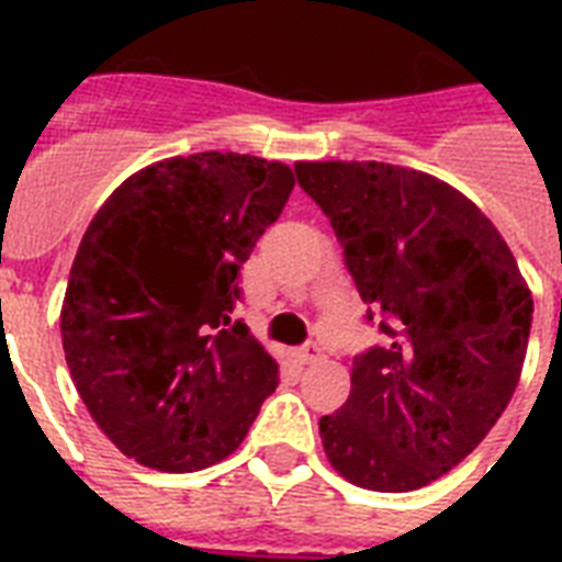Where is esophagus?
Here are the masks:
<instances>
[{
	"instance_id": "34e87169",
	"label": "esophagus",
	"mask_w": 562,
	"mask_h": 562,
	"mask_svg": "<svg viewBox=\"0 0 562 562\" xmlns=\"http://www.w3.org/2000/svg\"><path fill=\"white\" fill-rule=\"evenodd\" d=\"M294 359H297L300 364H315V361L324 359V352H321V347H317V344H306V347L294 350Z\"/></svg>"
}]
</instances>
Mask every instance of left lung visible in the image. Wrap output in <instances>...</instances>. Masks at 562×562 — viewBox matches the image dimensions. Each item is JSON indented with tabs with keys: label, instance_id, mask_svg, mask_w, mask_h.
I'll list each match as a JSON object with an SVG mask.
<instances>
[{
	"label": "left lung",
	"instance_id": "1",
	"mask_svg": "<svg viewBox=\"0 0 562 562\" xmlns=\"http://www.w3.org/2000/svg\"><path fill=\"white\" fill-rule=\"evenodd\" d=\"M344 247L361 300L391 317L352 361L324 452L364 490L408 493L454 470L522 375L533 300L496 224L463 192L375 160L294 162ZM370 317V315H368Z\"/></svg>",
	"mask_w": 562,
	"mask_h": 562
}]
</instances>
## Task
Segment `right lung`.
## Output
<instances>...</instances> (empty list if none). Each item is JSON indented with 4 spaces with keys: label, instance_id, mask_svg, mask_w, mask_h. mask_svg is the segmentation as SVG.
I'll return each instance as SVG.
<instances>
[{
    "label": "right lung",
    "instance_id": "1",
    "mask_svg": "<svg viewBox=\"0 0 562 562\" xmlns=\"http://www.w3.org/2000/svg\"><path fill=\"white\" fill-rule=\"evenodd\" d=\"M291 189L285 162L203 151L139 169L90 221L60 308L64 356L95 426L136 463L224 461L277 387V361L229 312Z\"/></svg>",
    "mask_w": 562,
    "mask_h": 562
}]
</instances>
